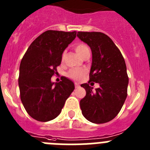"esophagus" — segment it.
Returning a JSON list of instances; mask_svg holds the SVG:
<instances>
[{"label":"esophagus","mask_w":150,"mask_h":150,"mask_svg":"<svg viewBox=\"0 0 150 150\" xmlns=\"http://www.w3.org/2000/svg\"><path fill=\"white\" fill-rule=\"evenodd\" d=\"M75 87H76V88H78V87H79V85L78 84V83H75Z\"/></svg>","instance_id":"obj_1"}]
</instances>
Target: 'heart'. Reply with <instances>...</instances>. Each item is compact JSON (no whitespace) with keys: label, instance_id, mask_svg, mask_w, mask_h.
Here are the masks:
<instances>
[{"label":"heart","instance_id":"obj_1","mask_svg":"<svg viewBox=\"0 0 150 150\" xmlns=\"http://www.w3.org/2000/svg\"><path fill=\"white\" fill-rule=\"evenodd\" d=\"M75 50L77 52L78 55L83 58L85 55V54L89 52V50L86 46L83 43H78L75 46ZM86 74V71L84 70H79V69H71L67 72V76L71 79H74V80H80L83 79V76Z\"/></svg>","mask_w":150,"mask_h":150}]
</instances>
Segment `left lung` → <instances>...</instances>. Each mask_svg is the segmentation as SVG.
<instances>
[{"mask_svg":"<svg viewBox=\"0 0 150 150\" xmlns=\"http://www.w3.org/2000/svg\"><path fill=\"white\" fill-rule=\"evenodd\" d=\"M77 37L89 46L92 53L89 82L100 85L95 92L88 83L81 85L86 91L80 100L82 113L91 122H107L117 116L127 98L125 62L113 41L104 33L79 31Z\"/></svg>","mask_w":150,"mask_h":150,"instance_id":"obj_1","label":"left lung"}]
</instances>
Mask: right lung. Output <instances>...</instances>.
I'll return each instance as SVG.
<instances>
[{"mask_svg":"<svg viewBox=\"0 0 150 150\" xmlns=\"http://www.w3.org/2000/svg\"><path fill=\"white\" fill-rule=\"evenodd\" d=\"M76 34V31L46 30L33 41L21 61L18 76L21 100L34 120H54L74 90L71 79L63 77L55 83L51 77L58 73L62 53Z\"/></svg>","mask_w":150,"mask_h":150,"instance_id":"right-lung-1","label":"right lung"}]
</instances>
